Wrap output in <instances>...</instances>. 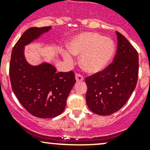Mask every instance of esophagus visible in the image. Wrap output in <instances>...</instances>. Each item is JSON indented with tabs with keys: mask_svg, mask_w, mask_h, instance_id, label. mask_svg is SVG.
<instances>
[{
	"mask_svg": "<svg viewBox=\"0 0 150 150\" xmlns=\"http://www.w3.org/2000/svg\"><path fill=\"white\" fill-rule=\"evenodd\" d=\"M75 79H76L77 82H81V81H83L84 78L83 76H82V75H81V74L76 73L75 74Z\"/></svg>",
	"mask_w": 150,
	"mask_h": 150,
	"instance_id": "34e87169",
	"label": "esophagus"
}]
</instances>
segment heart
Masks as SVG:
<instances>
[{
  "label": "heart",
  "mask_w": 150,
  "mask_h": 150,
  "mask_svg": "<svg viewBox=\"0 0 150 150\" xmlns=\"http://www.w3.org/2000/svg\"><path fill=\"white\" fill-rule=\"evenodd\" d=\"M68 51L63 52L67 61L72 62L73 55L80 57V64L85 72L96 74L104 70L115 53V45L109 38L96 33H83L75 36L68 44Z\"/></svg>",
  "instance_id": "obj_1"
}]
</instances>
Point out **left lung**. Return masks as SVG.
I'll return each mask as SVG.
<instances>
[{
  "label": "left lung",
  "mask_w": 150,
  "mask_h": 150,
  "mask_svg": "<svg viewBox=\"0 0 150 150\" xmlns=\"http://www.w3.org/2000/svg\"><path fill=\"white\" fill-rule=\"evenodd\" d=\"M116 34L117 49L112 63L86 78V103L93 112L100 115H110L121 109L138 79V53L121 33Z\"/></svg>",
  "instance_id": "obj_1"
}]
</instances>
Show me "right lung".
I'll return each instance as SVG.
<instances>
[{
	"instance_id": "1",
	"label": "right lung",
	"mask_w": 150,
	"mask_h": 150,
	"mask_svg": "<svg viewBox=\"0 0 150 150\" xmlns=\"http://www.w3.org/2000/svg\"><path fill=\"white\" fill-rule=\"evenodd\" d=\"M51 29L43 27L26 30L13 46L10 61L9 76L13 93L27 111L40 118H52L62 114L75 83L72 71L57 72L52 64L43 62L33 66L25 59V46Z\"/></svg>"
}]
</instances>
